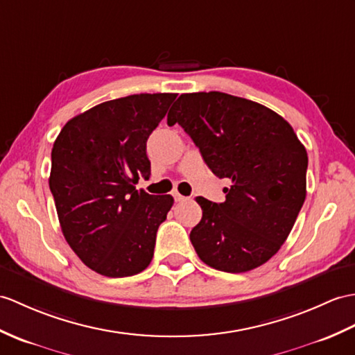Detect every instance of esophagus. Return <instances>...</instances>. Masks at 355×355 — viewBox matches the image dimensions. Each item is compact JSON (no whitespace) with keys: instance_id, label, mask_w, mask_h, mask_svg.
<instances>
[{"instance_id":"esophagus-1","label":"esophagus","mask_w":355,"mask_h":355,"mask_svg":"<svg viewBox=\"0 0 355 355\" xmlns=\"http://www.w3.org/2000/svg\"><path fill=\"white\" fill-rule=\"evenodd\" d=\"M172 195H174V200H175L177 202H180V201H184V200H186V196L180 195L178 192H174V193H172Z\"/></svg>"}]
</instances>
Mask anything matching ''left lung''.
<instances>
[{
    "label": "left lung",
    "mask_w": 355,
    "mask_h": 355,
    "mask_svg": "<svg viewBox=\"0 0 355 355\" xmlns=\"http://www.w3.org/2000/svg\"><path fill=\"white\" fill-rule=\"evenodd\" d=\"M168 113L200 148L225 201L196 198L202 218L191 242L205 265L241 274L275 255L306 200L309 157L291 123L274 110L222 92L180 95Z\"/></svg>",
    "instance_id": "8db88e82"
}]
</instances>
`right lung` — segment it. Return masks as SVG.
<instances>
[{
  "instance_id": "1",
  "label": "right lung",
  "mask_w": 355,
  "mask_h": 355,
  "mask_svg": "<svg viewBox=\"0 0 355 355\" xmlns=\"http://www.w3.org/2000/svg\"><path fill=\"white\" fill-rule=\"evenodd\" d=\"M177 94H139L98 104L66 122L51 151L49 189L62 233L87 268L131 277L148 268L171 195L137 191L150 178L146 140Z\"/></svg>"
}]
</instances>
